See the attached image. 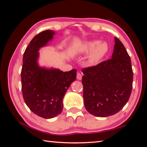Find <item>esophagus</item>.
I'll list each match as a JSON object with an SVG mask.
<instances>
[{
    "label": "esophagus",
    "mask_w": 147,
    "mask_h": 147,
    "mask_svg": "<svg viewBox=\"0 0 147 147\" xmlns=\"http://www.w3.org/2000/svg\"><path fill=\"white\" fill-rule=\"evenodd\" d=\"M76 78L79 80H81L82 78V74L80 73H78L76 75Z\"/></svg>",
    "instance_id": "1"
}]
</instances>
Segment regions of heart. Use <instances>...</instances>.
I'll list each match as a JSON object with an SVG mask.
<instances>
[{
    "label": "heart",
    "mask_w": 147,
    "mask_h": 147,
    "mask_svg": "<svg viewBox=\"0 0 147 147\" xmlns=\"http://www.w3.org/2000/svg\"><path fill=\"white\" fill-rule=\"evenodd\" d=\"M108 49L106 43H100L99 41H86L81 47V51L83 53H89L93 51L89 58L91 63H95L102 58L108 52Z\"/></svg>",
    "instance_id": "b5f03b06"
}]
</instances>
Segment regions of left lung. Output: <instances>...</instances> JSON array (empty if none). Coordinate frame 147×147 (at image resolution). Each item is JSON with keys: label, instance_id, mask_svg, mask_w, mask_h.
Masks as SVG:
<instances>
[{"label": "left lung", "instance_id": "left-lung-1", "mask_svg": "<svg viewBox=\"0 0 147 147\" xmlns=\"http://www.w3.org/2000/svg\"><path fill=\"white\" fill-rule=\"evenodd\" d=\"M84 106L89 113L106 117L119 112L130 98L133 82L130 58L115 38L111 58L82 69Z\"/></svg>", "mask_w": 147, "mask_h": 147}]
</instances>
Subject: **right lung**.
I'll return each instance as SVG.
<instances>
[{"label":"right lung","instance_id":"right-lung-1","mask_svg":"<svg viewBox=\"0 0 147 147\" xmlns=\"http://www.w3.org/2000/svg\"><path fill=\"white\" fill-rule=\"evenodd\" d=\"M54 34L53 30H45L32 39L24 53L21 70L24 102L32 112L45 119L53 118L61 113L63 98L76 77L75 69L63 72L39 66V50L46 46Z\"/></svg>","mask_w":147,"mask_h":147}]
</instances>
